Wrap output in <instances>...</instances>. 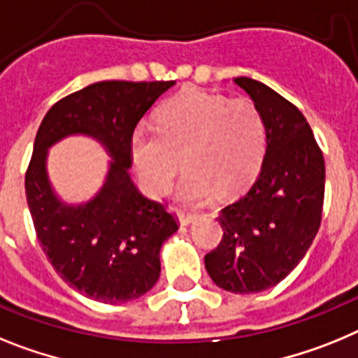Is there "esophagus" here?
<instances>
[{
    "instance_id": "1",
    "label": "esophagus",
    "mask_w": 358,
    "mask_h": 358,
    "mask_svg": "<svg viewBox=\"0 0 358 358\" xmlns=\"http://www.w3.org/2000/svg\"><path fill=\"white\" fill-rule=\"evenodd\" d=\"M175 210H176V216H178V220H180V223H182V225H189V223L194 222V220H196V216H198L196 213H189V210L178 209V207H176Z\"/></svg>"
}]
</instances>
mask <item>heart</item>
Segmentation results:
<instances>
[{
    "mask_svg": "<svg viewBox=\"0 0 358 358\" xmlns=\"http://www.w3.org/2000/svg\"><path fill=\"white\" fill-rule=\"evenodd\" d=\"M266 151V122L250 99L187 92L167 102L157 127H138L131 138L135 169L153 194L169 191L183 167L180 198L200 201L243 191L256 178Z\"/></svg>",
    "mask_w": 358,
    "mask_h": 358,
    "instance_id": "b5f03b06",
    "label": "heart"
}]
</instances>
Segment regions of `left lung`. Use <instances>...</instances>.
I'll list each match as a JSON object with an SVG mask.
<instances>
[{
	"label": "left lung",
	"instance_id": "1",
	"mask_svg": "<svg viewBox=\"0 0 358 358\" xmlns=\"http://www.w3.org/2000/svg\"><path fill=\"white\" fill-rule=\"evenodd\" d=\"M266 122L259 175L222 209L223 238L205 256L217 287L256 294L275 287L299 265L315 238L324 203V158L312 127L290 101L259 80L236 77Z\"/></svg>",
	"mask_w": 358,
	"mask_h": 358
}]
</instances>
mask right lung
I'll list each match as a JSON object with an SVG mask.
<instances>
[{
  "mask_svg": "<svg viewBox=\"0 0 358 358\" xmlns=\"http://www.w3.org/2000/svg\"><path fill=\"white\" fill-rule=\"evenodd\" d=\"M175 80H102L55 102L37 129L24 191L36 236L55 272L99 303L133 301L160 278V248L178 231L175 214L142 194L129 176L136 124ZM68 134L97 138L110 153L98 196L66 206L45 175L48 148Z\"/></svg>",
  "mask_w": 358,
  "mask_h": 358,
  "instance_id": "obj_1",
  "label": "right lung"
}]
</instances>
